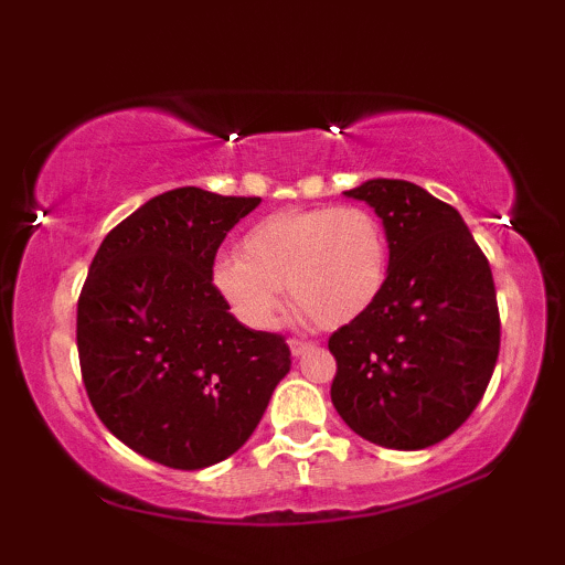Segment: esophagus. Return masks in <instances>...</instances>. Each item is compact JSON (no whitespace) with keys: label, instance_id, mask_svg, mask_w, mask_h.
<instances>
[{"label":"esophagus","instance_id":"obj_1","mask_svg":"<svg viewBox=\"0 0 565 565\" xmlns=\"http://www.w3.org/2000/svg\"><path fill=\"white\" fill-rule=\"evenodd\" d=\"M288 344H290L292 358H303V354L313 347V342H308V339H290Z\"/></svg>","mask_w":565,"mask_h":565}]
</instances>
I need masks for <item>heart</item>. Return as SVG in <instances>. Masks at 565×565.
I'll return each mask as SVG.
<instances>
[{"instance_id":"b5f03b06","label":"heart","mask_w":565,"mask_h":565,"mask_svg":"<svg viewBox=\"0 0 565 565\" xmlns=\"http://www.w3.org/2000/svg\"><path fill=\"white\" fill-rule=\"evenodd\" d=\"M388 262V238L365 207H288L254 223L238 254L213 262V285L252 329L273 327L285 285L303 313L337 329L375 306Z\"/></svg>"}]
</instances>
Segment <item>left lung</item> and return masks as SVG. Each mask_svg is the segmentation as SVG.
<instances>
[{"instance_id": "8db88e82", "label": "left lung", "mask_w": 565, "mask_h": 565, "mask_svg": "<svg viewBox=\"0 0 565 565\" xmlns=\"http://www.w3.org/2000/svg\"><path fill=\"white\" fill-rule=\"evenodd\" d=\"M344 198L373 207L391 262L375 306L329 339L331 404L367 443L424 450L473 414L497 367L489 259L460 213L419 184L367 180Z\"/></svg>"}]
</instances>
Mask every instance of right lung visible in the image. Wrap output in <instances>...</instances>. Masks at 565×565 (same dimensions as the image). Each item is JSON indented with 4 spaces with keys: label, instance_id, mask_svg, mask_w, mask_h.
<instances>
[{
    "label": "right lung",
    "instance_id": "right-lung-1",
    "mask_svg": "<svg viewBox=\"0 0 565 565\" xmlns=\"http://www.w3.org/2000/svg\"><path fill=\"white\" fill-rule=\"evenodd\" d=\"M262 203L177 188L99 244L76 308L82 377L99 422L153 462L200 470L234 455L290 373L280 334L228 313L215 252Z\"/></svg>",
    "mask_w": 565,
    "mask_h": 565
}]
</instances>
